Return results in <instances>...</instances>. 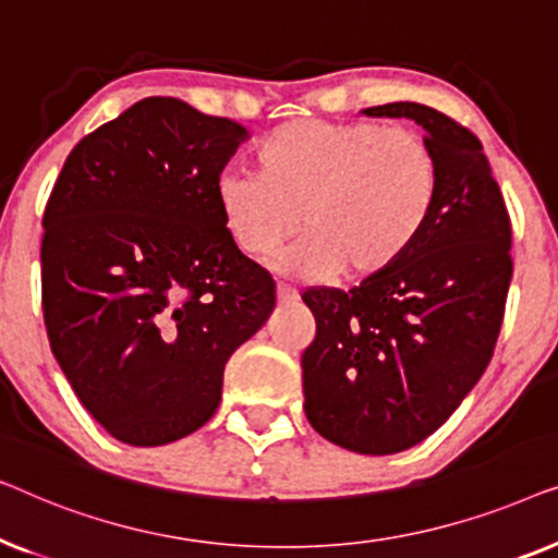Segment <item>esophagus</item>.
I'll return each instance as SVG.
<instances>
[{
    "label": "esophagus",
    "mask_w": 558,
    "mask_h": 558,
    "mask_svg": "<svg viewBox=\"0 0 558 558\" xmlns=\"http://www.w3.org/2000/svg\"><path fill=\"white\" fill-rule=\"evenodd\" d=\"M277 300H279V304H294L296 300H300V294H296L294 287L279 284L277 287Z\"/></svg>",
    "instance_id": "34e87169"
}]
</instances>
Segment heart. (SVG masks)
<instances>
[{
	"label": "heart",
	"instance_id": "obj_1",
	"mask_svg": "<svg viewBox=\"0 0 558 558\" xmlns=\"http://www.w3.org/2000/svg\"><path fill=\"white\" fill-rule=\"evenodd\" d=\"M254 174L218 180L223 231L243 256L264 262L304 228L279 269L307 281L391 269L422 239L441 195L429 144L368 121H287L258 144Z\"/></svg>",
	"mask_w": 558,
	"mask_h": 558
}]
</instances>
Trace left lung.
Returning <instances> with one entry per match:
<instances>
[{
    "instance_id": "left-lung-1",
    "label": "left lung",
    "mask_w": 558,
    "mask_h": 558,
    "mask_svg": "<svg viewBox=\"0 0 558 558\" xmlns=\"http://www.w3.org/2000/svg\"><path fill=\"white\" fill-rule=\"evenodd\" d=\"M411 119L439 159L434 218L391 269L348 289L312 287L302 353L304 414L357 454H396L439 429L490 363L513 277L510 218L483 144L429 106H373Z\"/></svg>"
}]
</instances>
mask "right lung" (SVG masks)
Here are the masks:
<instances>
[{
    "label": "right lung",
    "instance_id": "add662e5",
    "mask_svg": "<svg viewBox=\"0 0 558 558\" xmlns=\"http://www.w3.org/2000/svg\"><path fill=\"white\" fill-rule=\"evenodd\" d=\"M231 119L142 98L83 136L43 216V315L83 407L132 447L178 441L220 403L223 371L277 304L271 274L220 223Z\"/></svg>",
    "mask_w": 558,
    "mask_h": 558
}]
</instances>
